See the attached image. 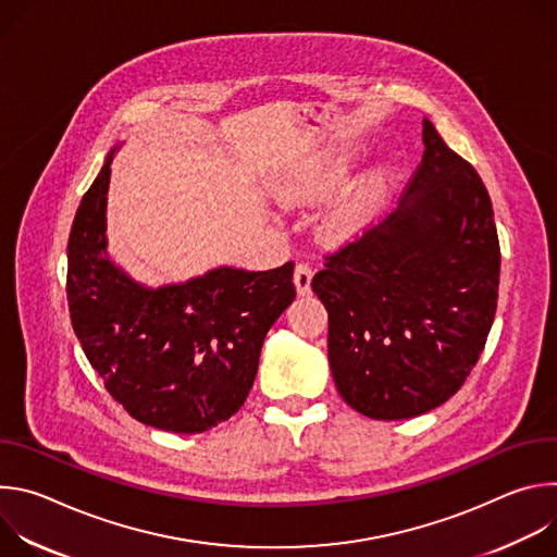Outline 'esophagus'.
Segmentation results:
<instances>
[{
    "instance_id": "esophagus-1",
    "label": "esophagus",
    "mask_w": 557,
    "mask_h": 557,
    "mask_svg": "<svg viewBox=\"0 0 557 557\" xmlns=\"http://www.w3.org/2000/svg\"><path fill=\"white\" fill-rule=\"evenodd\" d=\"M310 280H312V269L308 264H297L293 282L299 295H310Z\"/></svg>"
}]
</instances>
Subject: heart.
I'll return each instance as SVG.
<instances>
[{"mask_svg": "<svg viewBox=\"0 0 557 557\" xmlns=\"http://www.w3.org/2000/svg\"><path fill=\"white\" fill-rule=\"evenodd\" d=\"M342 176V161H320L280 178V183L275 185V198L286 207L310 205L329 196L339 185ZM385 183L387 174L385 170H379L376 174L363 178L359 185L342 194L329 207L320 224V231L326 240L344 243L366 231L379 213V207L385 196Z\"/></svg>", "mask_w": 557, "mask_h": 557, "instance_id": "obj_1", "label": "heart"}]
</instances>
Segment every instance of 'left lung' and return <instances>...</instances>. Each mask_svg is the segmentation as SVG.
Returning a JSON list of instances; mask_svg holds the SVG:
<instances>
[{"label": "left lung", "mask_w": 557, "mask_h": 557, "mask_svg": "<svg viewBox=\"0 0 557 557\" xmlns=\"http://www.w3.org/2000/svg\"><path fill=\"white\" fill-rule=\"evenodd\" d=\"M423 158L401 205L326 256L310 282L329 310L342 399L376 421L454 396L494 324L500 245L490 194L423 119Z\"/></svg>", "instance_id": "left-lung-1"}]
</instances>
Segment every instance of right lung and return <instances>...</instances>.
Masks as SVG:
<instances>
[{"label":"right lung","instance_id":"obj_1","mask_svg":"<svg viewBox=\"0 0 557 557\" xmlns=\"http://www.w3.org/2000/svg\"><path fill=\"white\" fill-rule=\"evenodd\" d=\"M114 149L70 231L65 293L72 329L132 419L200 434L247 401L264 337L295 299L293 262L258 273L220 267L158 288L134 282L106 251Z\"/></svg>","mask_w":557,"mask_h":557}]
</instances>
